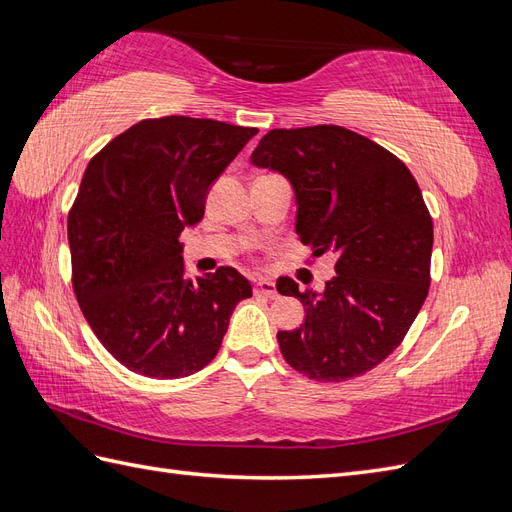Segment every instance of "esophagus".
<instances>
[{"mask_svg":"<svg viewBox=\"0 0 512 512\" xmlns=\"http://www.w3.org/2000/svg\"><path fill=\"white\" fill-rule=\"evenodd\" d=\"M254 292L256 294H262V297H277V290H275V284L271 280H267V277H260V280H256L254 284Z\"/></svg>","mask_w":512,"mask_h":512,"instance_id":"obj_1","label":"esophagus"}]
</instances>
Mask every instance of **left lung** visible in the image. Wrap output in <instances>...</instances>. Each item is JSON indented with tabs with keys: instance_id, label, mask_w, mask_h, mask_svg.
I'll return each instance as SVG.
<instances>
[{
	"instance_id": "1",
	"label": "left lung",
	"mask_w": 512,
	"mask_h": 512,
	"mask_svg": "<svg viewBox=\"0 0 512 512\" xmlns=\"http://www.w3.org/2000/svg\"><path fill=\"white\" fill-rule=\"evenodd\" d=\"M252 164L290 181L299 239L314 256L337 258V275L320 292L277 280L305 307L299 329L277 333L286 363L320 382L374 369L429 292L433 224L416 179L391 151L339 126L271 130Z\"/></svg>"
}]
</instances>
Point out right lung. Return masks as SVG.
<instances>
[{"label": "right lung", "mask_w": 512, "mask_h": 512, "mask_svg": "<svg viewBox=\"0 0 512 512\" xmlns=\"http://www.w3.org/2000/svg\"><path fill=\"white\" fill-rule=\"evenodd\" d=\"M256 128L170 115L134 123L85 168L68 213L72 286L91 331L136 374L175 380L213 361L252 284L232 267L196 280L179 235Z\"/></svg>", "instance_id": "obj_1"}]
</instances>
